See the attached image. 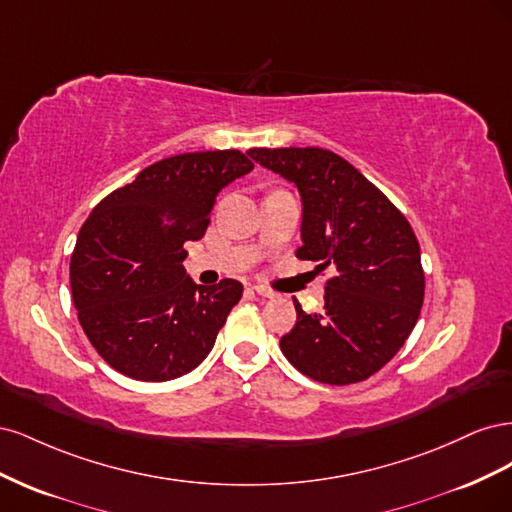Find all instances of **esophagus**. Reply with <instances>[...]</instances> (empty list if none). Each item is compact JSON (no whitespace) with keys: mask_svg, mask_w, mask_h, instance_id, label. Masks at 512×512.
I'll return each instance as SVG.
<instances>
[{"mask_svg":"<svg viewBox=\"0 0 512 512\" xmlns=\"http://www.w3.org/2000/svg\"><path fill=\"white\" fill-rule=\"evenodd\" d=\"M252 290L258 294V297H265V299H273L275 297V292L271 288H267V286H262V284H254Z\"/></svg>","mask_w":512,"mask_h":512,"instance_id":"esophagus-1","label":"esophagus"}]
</instances>
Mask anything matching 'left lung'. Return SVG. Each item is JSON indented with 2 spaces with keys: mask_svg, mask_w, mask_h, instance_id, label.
Listing matches in <instances>:
<instances>
[{
  "mask_svg": "<svg viewBox=\"0 0 512 512\" xmlns=\"http://www.w3.org/2000/svg\"><path fill=\"white\" fill-rule=\"evenodd\" d=\"M297 185L303 198L299 260L331 271L322 312L305 314L280 339L286 359L322 384L374 376L406 344L421 316L425 271L406 215L348 160L320 147L250 149Z\"/></svg>",
  "mask_w": 512,
  "mask_h": 512,
  "instance_id": "left-lung-1",
  "label": "left lung"
}]
</instances>
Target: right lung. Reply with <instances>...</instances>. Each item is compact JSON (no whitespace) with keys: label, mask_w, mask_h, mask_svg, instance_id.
Segmentation results:
<instances>
[{"label":"right lung","mask_w":512,"mask_h":512,"mask_svg":"<svg viewBox=\"0 0 512 512\" xmlns=\"http://www.w3.org/2000/svg\"><path fill=\"white\" fill-rule=\"evenodd\" d=\"M252 168L239 149L179 153L89 213L70 258L72 299L91 346L119 374L164 382L207 359L243 284L196 286L183 243L203 239L215 196Z\"/></svg>","instance_id":"add662e5"}]
</instances>
